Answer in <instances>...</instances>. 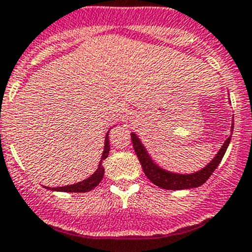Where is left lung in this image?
Returning a JSON list of instances; mask_svg holds the SVG:
<instances>
[{"label":"left lung","mask_w":252,"mask_h":252,"mask_svg":"<svg viewBox=\"0 0 252 252\" xmlns=\"http://www.w3.org/2000/svg\"><path fill=\"white\" fill-rule=\"evenodd\" d=\"M131 140H132L133 148H135V152L137 155L138 159L141 162V166H142L143 172H145L146 177L152 182L155 186L160 187L163 189H169V190H181V189H190V188H196V187L202 186L205 182L208 181L210 176L213 174V172L217 169V167L219 166V163L221 162L222 157H224L225 152H226V148L229 146L230 140H231V136L225 141V143L222 145V147L220 148V151L218 152V155L215 156L214 159L208 164L205 168H203L202 171L196 172L193 174H176L171 173V172L163 171L162 168L155 164L152 162V159L150 158L148 153L146 152V150L143 148L142 143L140 142L137 137H136L135 133L131 135Z\"/></svg>","instance_id":"1"}]
</instances>
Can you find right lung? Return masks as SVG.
Wrapping results in <instances>:
<instances>
[{
  "label": "right lung",
  "instance_id": "1",
  "mask_svg": "<svg viewBox=\"0 0 252 252\" xmlns=\"http://www.w3.org/2000/svg\"><path fill=\"white\" fill-rule=\"evenodd\" d=\"M109 151H110V142H109V133L106 135V140H105V148L104 152H102V157L101 160H100L99 163V168L96 169L94 174L92 177H89L88 179L83 182H79L76 184H71V186H66V187H58V188H49L52 190H57V191H70V193H84V191H89L94 189L97 184L101 182L102 177H104V167H102V160L109 156Z\"/></svg>",
  "mask_w": 252,
  "mask_h": 252
}]
</instances>
